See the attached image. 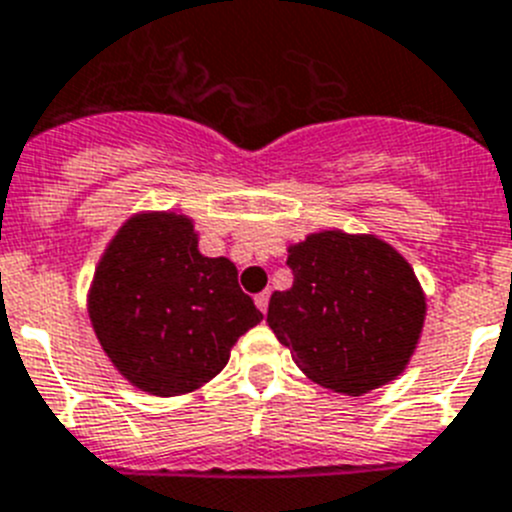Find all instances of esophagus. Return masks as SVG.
<instances>
[{"label":"esophagus","mask_w":512,"mask_h":512,"mask_svg":"<svg viewBox=\"0 0 512 512\" xmlns=\"http://www.w3.org/2000/svg\"><path fill=\"white\" fill-rule=\"evenodd\" d=\"M268 301H270V291H262L255 296V304L262 314H268Z\"/></svg>","instance_id":"esophagus-1"}]
</instances>
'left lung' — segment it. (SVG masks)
Returning a JSON list of instances; mask_svg holds the SVG:
<instances>
[{"instance_id":"left-lung-1","label":"left lung","mask_w":512,"mask_h":512,"mask_svg":"<svg viewBox=\"0 0 512 512\" xmlns=\"http://www.w3.org/2000/svg\"><path fill=\"white\" fill-rule=\"evenodd\" d=\"M286 265L293 286L270 296L268 324L311 381L361 397L404 371L425 296L402 255L376 237L322 231Z\"/></svg>"}]
</instances>
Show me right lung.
<instances>
[{"label": "right lung", "mask_w": 512, "mask_h": 512, "mask_svg": "<svg viewBox=\"0 0 512 512\" xmlns=\"http://www.w3.org/2000/svg\"><path fill=\"white\" fill-rule=\"evenodd\" d=\"M90 317L115 368L157 397L213 379L231 345L262 319L226 257H203L177 213L128 221L102 255Z\"/></svg>", "instance_id": "right-lung-1"}]
</instances>
